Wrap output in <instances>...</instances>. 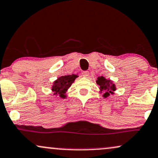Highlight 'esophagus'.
<instances>
[{"label": "esophagus", "mask_w": 158, "mask_h": 158, "mask_svg": "<svg viewBox=\"0 0 158 158\" xmlns=\"http://www.w3.org/2000/svg\"><path fill=\"white\" fill-rule=\"evenodd\" d=\"M82 76H84V77H88V76H89V72H88V71H87V70L83 71V72L82 73Z\"/></svg>", "instance_id": "34e87169"}]
</instances>
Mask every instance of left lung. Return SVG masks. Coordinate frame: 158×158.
I'll return each instance as SVG.
<instances>
[{"label":"left lung","instance_id":"8db88e82","mask_svg":"<svg viewBox=\"0 0 158 158\" xmlns=\"http://www.w3.org/2000/svg\"><path fill=\"white\" fill-rule=\"evenodd\" d=\"M97 83L100 85L101 91H103L105 92L103 94L105 98L108 97L110 94L113 93V91L115 90V85L111 82L110 80H106L103 76L98 78V79L97 80Z\"/></svg>","mask_w":158,"mask_h":158}]
</instances>
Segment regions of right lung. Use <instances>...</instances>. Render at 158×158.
<instances>
[{
  "mask_svg": "<svg viewBox=\"0 0 158 158\" xmlns=\"http://www.w3.org/2000/svg\"><path fill=\"white\" fill-rule=\"evenodd\" d=\"M76 75H67L58 78L52 85V91L54 94H59L61 98H65V91L70 87L72 83L74 82Z\"/></svg>",
  "mask_w": 158,
  "mask_h": 158,
  "instance_id": "right-lung-1",
  "label": "right lung"
}]
</instances>
